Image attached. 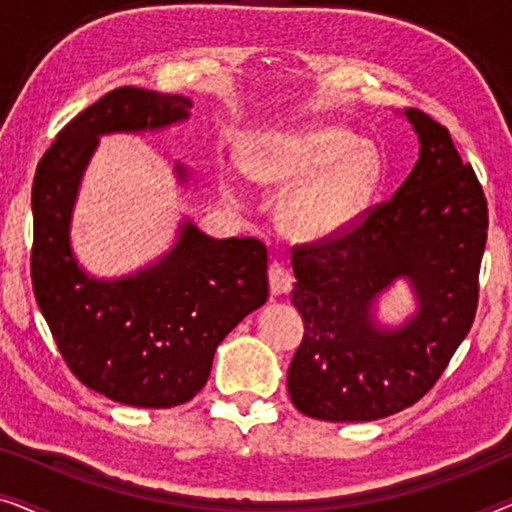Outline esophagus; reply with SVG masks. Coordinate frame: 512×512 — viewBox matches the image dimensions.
I'll return each instance as SVG.
<instances>
[{
  "mask_svg": "<svg viewBox=\"0 0 512 512\" xmlns=\"http://www.w3.org/2000/svg\"><path fill=\"white\" fill-rule=\"evenodd\" d=\"M268 282H270L272 296H282V293L291 291L293 275L284 263L275 261V263H270V268H268Z\"/></svg>",
  "mask_w": 512,
  "mask_h": 512,
  "instance_id": "esophagus-1",
  "label": "esophagus"
}]
</instances>
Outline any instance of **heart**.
I'll list each match as a JSON object with an SVG mask.
<instances>
[{
	"instance_id": "heart-1",
	"label": "heart",
	"mask_w": 512,
	"mask_h": 512,
	"mask_svg": "<svg viewBox=\"0 0 512 512\" xmlns=\"http://www.w3.org/2000/svg\"><path fill=\"white\" fill-rule=\"evenodd\" d=\"M256 179L298 186L282 207V223L298 240H328L352 228L382 179L380 151L340 125H319L279 139L251 163Z\"/></svg>"
}]
</instances>
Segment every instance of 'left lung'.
Here are the masks:
<instances>
[{
	"label": "left lung",
	"mask_w": 512,
	"mask_h": 512,
	"mask_svg": "<svg viewBox=\"0 0 512 512\" xmlns=\"http://www.w3.org/2000/svg\"><path fill=\"white\" fill-rule=\"evenodd\" d=\"M419 160L389 200L345 233L291 249V300L305 324L286 387L296 408L324 422H373L417 403L471 331L487 242V200L445 125L405 111ZM396 276L420 298L418 317L377 332L369 305Z\"/></svg>",
	"instance_id": "8db88e82"
}]
</instances>
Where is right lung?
<instances>
[{"instance_id": "1", "label": "right lung", "mask_w": 512, "mask_h": 512, "mask_svg": "<svg viewBox=\"0 0 512 512\" xmlns=\"http://www.w3.org/2000/svg\"><path fill=\"white\" fill-rule=\"evenodd\" d=\"M181 95L109 90L58 132L32 184V289L67 368L88 389L135 408H174L205 387L219 342L268 300V249L184 226L156 268L95 282L67 244L69 212L97 135L153 130L188 116Z\"/></svg>"}]
</instances>
